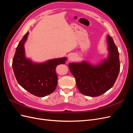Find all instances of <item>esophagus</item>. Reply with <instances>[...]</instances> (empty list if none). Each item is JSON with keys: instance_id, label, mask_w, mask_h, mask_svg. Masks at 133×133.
I'll use <instances>...</instances> for the list:
<instances>
[{"instance_id": "obj_1", "label": "esophagus", "mask_w": 133, "mask_h": 133, "mask_svg": "<svg viewBox=\"0 0 133 133\" xmlns=\"http://www.w3.org/2000/svg\"><path fill=\"white\" fill-rule=\"evenodd\" d=\"M76 58V55L75 54H71L69 57V61H74Z\"/></svg>"}]
</instances>
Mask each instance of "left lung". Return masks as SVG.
Segmentation results:
<instances>
[{
    "label": "left lung",
    "mask_w": 133,
    "mask_h": 133,
    "mask_svg": "<svg viewBox=\"0 0 133 133\" xmlns=\"http://www.w3.org/2000/svg\"><path fill=\"white\" fill-rule=\"evenodd\" d=\"M108 57L93 65L87 61L70 63L69 68L82 94L98 96L109 90L114 84L120 71L119 55L112 38L108 35Z\"/></svg>",
    "instance_id": "left-lung-1"
}]
</instances>
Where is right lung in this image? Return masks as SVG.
<instances>
[{
  "instance_id": "right-lung-1",
  "label": "right lung",
  "mask_w": 133,
  "mask_h": 133,
  "mask_svg": "<svg viewBox=\"0 0 133 133\" xmlns=\"http://www.w3.org/2000/svg\"><path fill=\"white\" fill-rule=\"evenodd\" d=\"M28 35L29 32L19 43L12 66L20 85L34 95L44 97L55 90L58 84L55 68L59 64H65L67 58L50 59L41 63L32 62L26 58L25 54L24 44Z\"/></svg>"
}]
</instances>
